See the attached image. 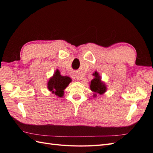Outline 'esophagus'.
<instances>
[{
    "mask_svg": "<svg viewBox=\"0 0 153 153\" xmlns=\"http://www.w3.org/2000/svg\"><path fill=\"white\" fill-rule=\"evenodd\" d=\"M75 78H76L77 80H80V76L78 75H75Z\"/></svg>",
    "mask_w": 153,
    "mask_h": 153,
    "instance_id": "34e87169",
    "label": "esophagus"
}]
</instances>
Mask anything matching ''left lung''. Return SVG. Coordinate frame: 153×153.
Returning <instances> with one entry per match:
<instances>
[{
	"label": "left lung",
	"instance_id": "8db88e82",
	"mask_svg": "<svg viewBox=\"0 0 153 153\" xmlns=\"http://www.w3.org/2000/svg\"><path fill=\"white\" fill-rule=\"evenodd\" d=\"M92 75L94 76V78L91 82L90 89L94 92V96H96V94H100V95L104 94L106 91V87L104 83L101 82V78L99 73L95 71Z\"/></svg>",
	"mask_w": 153,
	"mask_h": 153
}]
</instances>
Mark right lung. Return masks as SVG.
<instances>
[{
  "label": "right lung",
  "mask_w": 153,
  "mask_h": 153,
  "mask_svg": "<svg viewBox=\"0 0 153 153\" xmlns=\"http://www.w3.org/2000/svg\"><path fill=\"white\" fill-rule=\"evenodd\" d=\"M71 79L66 76H62L59 71L57 69L53 75L50 78L48 82L47 87L50 91H52L59 97H62L64 95V90L66 89Z\"/></svg>",
  "instance_id": "obj_1"
}]
</instances>
